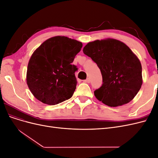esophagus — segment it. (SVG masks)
Returning a JSON list of instances; mask_svg holds the SVG:
<instances>
[{
    "label": "esophagus",
    "mask_w": 158,
    "mask_h": 158,
    "mask_svg": "<svg viewBox=\"0 0 158 158\" xmlns=\"http://www.w3.org/2000/svg\"><path fill=\"white\" fill-rule=\"evenodd\" d=\"M84 82H86V83H89V82H90V79H89V78H88L86 80H84Z\"/></svg>",
    "instance_id": "esophagus-1"
}]
</instances>
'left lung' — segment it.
<instances>
[{"label":"left lung","mask_w":158,"mask_h":158,"mask_svg":"<svg viewBox=\"0 0 158 158\" xmlns=\"http://www.w3.org/2000/svg\"><path fill=\"white\" fill-rule=\"evenodd\" d=\"M83 52L101 70L103 84L94 91L99 101L109 107L130 102L142 84L140 60L123 42L112 38L89 42Z\"/></svg>","instance_id":"8db88e82"}]
</instances>
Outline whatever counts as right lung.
I'll use <instances>...</instances> for the list:
<instances>
[{
    "mask_svg": "<svg viewBox=\"0 0 158 158\" xmlns=\"http://www.w3.org/2000/svg\"><path fill=\"white\" fill-rule=\"evenodd\" d=\"M82 47L81 42L65 36L45 41L33 52L27 64L26 82L37 99L58 104L70 98L77 84L76 66L72 64Z\"/></svg>",
    "mask_w": 158,
    "mask_h": 158,
    "instance_id": "add662e5",
    "label": "right lung"
}]
</instances>
